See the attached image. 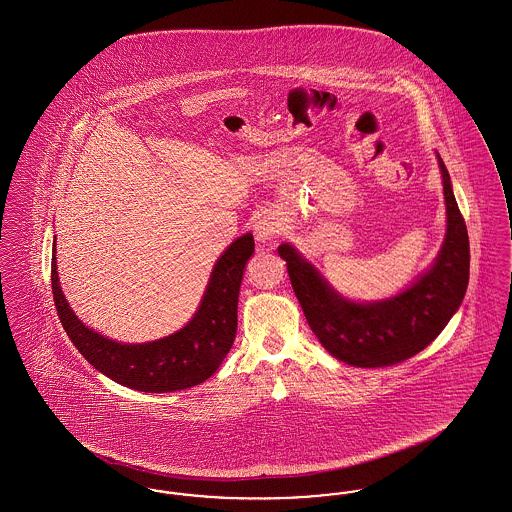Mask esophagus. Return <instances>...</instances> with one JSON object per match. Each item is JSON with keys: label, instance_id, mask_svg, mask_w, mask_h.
Listing matches in <instances>:
<instances>
[{"label": "esophagus", "instance_id": "obj_1", "mask_svg": "<svg viewBox=\"0 0 512 512\" xmlns=\"http://www.w3.org/2000/svg\"><path fill=\"white\" fill-rule=\"evenodd\" d=\"M280 220L276 219L274 215H270V213H265V215H261L257 222L253 224V232H255V238L259 240V242H268L272 236H276L278 232H280Z\"/></svg>", "mask_w": 512, "mask_h": 512}]
</instances>
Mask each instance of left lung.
<instances>
[{"instance_id":"left-lung-1","label":"left lung","mask_w":512,"mask_h":512,"mask_svg":"<svg viewBox=\"0 0 512 512\" xmlns=\"http://www.w3.org/2000/svg\"><path fill=\"white\" fill-rule=\"evenodd\" d=\"M439 172L447 230L438 257L411 286L380 301H353L328 284L292 244L278 247L305 318L322 347L341 363L361 368L397 365L436 340L463 303L470 274V245L451 178Z\"/></svg>"}]
</instances>
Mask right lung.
I'll use <instances>...</instances> for the list:
<instances>
[{"label": "right lung", "mask_w": 512, "mask_h": 512, "mask_svg": "<svg viewBox=\"0 0 512 512\" xmlns=\"http://www.w3.org/2000/svg\"><path fill=\"white\" fill-rule=\"evenodd\" d=\"M255 251L247 232L228 245L209 276L194 317L159 340L122 343L111 340L74 315L59 284L55 240L51 251V292L59 320L82 357L130 390L167 393L186 390L217 372L238 330V295L245 265Z\"/></svg>", "instance_id": "add662e5"}]
</instances>
